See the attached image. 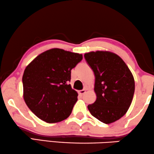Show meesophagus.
<instances>
[{"label":"esophagus","instance_id":"obj_1","mask_svg":"<svg viewBox=\"0 0 154 154\" xmlns=\"http://www.w3.org/2000/svg\"><path fill=\"white\" fill-rule=\"evenodd\" d=\"M85 92H86V90H82L79 91V93L81 95L85 94Z\"/></svg>","mask_w":154,"mask_h":154}]
</instances>
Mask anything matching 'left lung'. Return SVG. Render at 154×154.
Listing matches in <instances>:
<instances>
[{
    "label": "left lung",
    "instance_id": "8db88e82",
    "mask_svg": "<svg viewBox=\"0 0 154 154\" xmlns=\"http://www.w3.org/2000/svg\"><path fill=\"white\" fill-rule=\"evenodd\" d=\"M94 73L97 100L88 105L91 115L104 124H111L128 111L135 92V81L128 66L119 55L107 51L85 53Z\"/></svg>",
    "mask_w": 154,
    "mask_h": 154
}]
</instances>
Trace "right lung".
<instances>
[{
  "label": "right lung",
  "instance_id": "obj_1",
  "mask_svg": "<svg viewBox=\"0 0 154 154\" xmlns=\"http://www.w3.org/2000/svg\"><path fill=\"white\" fill-rule=\"evenodd\" d=\"M82 59V54L55 48L42 53L26 66L23 99L40 119L56 123L71 115L78 93L68 82L71 71Z\"/></svg>",
  "mask_w": 154,
  "mask_h": 154
}]
</instances>
